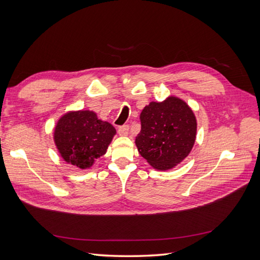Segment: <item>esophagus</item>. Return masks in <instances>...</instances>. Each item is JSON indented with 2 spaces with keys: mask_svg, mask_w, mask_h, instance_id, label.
I'll use <instances>...</instances> for the list:
<instances>
[{
  "mask_svg": "<svg viewBox=\"0 0 260 260\" xmlns=\"http://www.w3.org/2000/svg\"><path fill=\"white\" fill-rule=\"evenodd\" d=\"M118 133H119V136H121V137L128 136V133H129V125H128V124L121 125V127L118 128Z\"/></svg>",
  "mask_w": 260,
  "mask_h": 260,
  "instance_id": "esophagus-1",
  "label": "esophagus"
}]
</instances>
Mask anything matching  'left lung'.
<instances>
[{"label":"left lung","instance_id":"8db88e82","mask_svg":"<svg viewBox=\"0 0 260 260\" xmlns=\"http://www.w3.org/2000/svg\"><path fill=\"white\" fill-rule=\"evenodd\" d=\"M140 120L136 145L154 169H172L192 151L198 122L183 100L169 96L162 102H151L143 108Z\"/></svg>","mask_w":260,"mask_h":260}]
</instances>
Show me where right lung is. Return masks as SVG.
Masks as SVG:
<instances>
[{
	"label": "right lung",
	"instance_id": "right-lung-1",
	"mask_svg": "<svg viewBox=\"0 0 260 260\" xmlns=\"http://www.w3.org/2000/svg\"><path fill=\"white\" fill-rule=\"evenodd\" d=\"M116 129L92 111L68 112L54 129V142L66 162L86 169L106 153Z\"/></svg>",
	"mask_w": 260,
	"mask_h": 260
}]
</instances>
